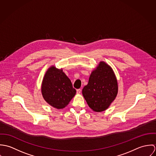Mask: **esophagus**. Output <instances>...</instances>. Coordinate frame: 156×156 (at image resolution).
Listing matches in <instances>:
<instances>
[{"label": "esophagus", "instance_id": "1", "mask_svg": "<svg viewBox=\"0 0 156 156\" xmlns=\"http://www.w3.org/2000/svg\"><path fill=\"white\" fill-rule=\"evenodd\" d=\"M76 92H77V94H80L81 93V89H77Z\"/></svg>", "mask_w": 156, "mask_h": 156}]
</instances>
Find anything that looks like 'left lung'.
Wrapping results in <instances>:
<instances>
[{"mask_svg":"<svg viewBox=\"0 0 156 156\" xmlns=\"http://www.w3.org/2000/svg\"><path fill=\"white\" fill-rule=\"evenodd\" d=\"M118 83L111 67L104 62L94 70L89 82L82 89V94L89 108L94 111H104L115 100Z\"/></svg>","mask_w":156,"mask_h":156,"instance_id":"1","label":"left lung"}]
</instances>
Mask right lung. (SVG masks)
Here are the masks:
<instances>
[{"label": "right lung", "instance_id": "right-lung-1", "mask_svg": "<svg viewBox=\"0 0 156 156\" xmlns=\"http://www.w3.org/2000/svg\"><path fill=\"white\" fill-rule=\"evenodd\" d=\"M41 91L45 100L51 106L59 109L65 108L76 93L62 69L55 67H50L47 71Z\"/></svg>", "mask_w": 156, "mask_h": 156}]
</instances>
